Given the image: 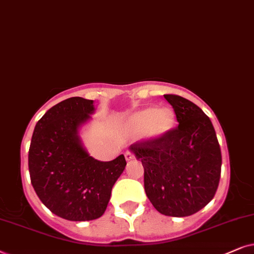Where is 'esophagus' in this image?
<instances>
[{
	"label": "esophagus",
	"instance_id": "esophagus-1",
	"mask_svg": "<svg viewBox=\"0 0 254 254\" xmlns=\"http://www.w3.org/2000/svg\"><path fill=\"white\" fill-rule=\"evenodd\" d=\"M124 155H125V159H127V161L133 160V159H134V154L131 151H127V152H125Z\"/></svg>",
	"mask_w": 254,
	"mask_h": 254
}]
</instances>
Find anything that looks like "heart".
<instances>
[{
    "label": "heart",
    "mask_w": 254,
    "mask_h": 254,
    "mask_svg": "<svg viewBox=\"0 0 254 254\" xmlns=\"http://www.w3.org/2000/svg\"><path fill=\"white\" fill-rule=\"evenodd\" d=\"M175 123L174 111L170 108L162 109H146L139 110L130 116L127 124L132 130H145L148 136L161 137L168 131L173 129Z\"/></svg>",
    "instance_id": "obj_1"
}]
</instances>
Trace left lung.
<instances>
[{
  "mask_svg": "<svg viewBox=\"0 0 254 254\" xmlns=\"http://www.w3.org/2000/svg\"><path fill=\"white\" fill-rule=\"evenodd\" d=\"M179 125L161 137L136 141L130 150L141 160L148 200L162 215L185 217L200 211L218 188L222 154L212 123L190 101L164 95Z\"/></svg>",
  "mask_w": 254,
  "mask_h": 254,
  "instance_id": "obj_1",
  "label": "left lung"
}]
</instances>
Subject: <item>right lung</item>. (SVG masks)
Returning a JSON list of instances; mask_svg holds the SVG:
<instances>
[{"mask_svg": "<svg viewBox=\"0 0 254 254\" xmlns=\"http://www.w3.org/2000/svg\"><path fill=\"white\" fill-rule=\"evenodd\" d=\"M93 100L70 97L46 111L37 122L29 148V172L40 201L68 221L101 217L111 189L123 173V154L111 161L90 157L77 129L93 114Z\"/></svg>", "mask_w": 254, "mask_h": 254, "instance_id": "right-lung-1", "label": "right lung"}]
</instances>
